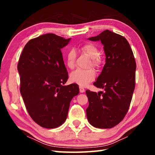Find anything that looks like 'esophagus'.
Masks as SVG:
<instances>
[{
  "mask_svg": "<svg viewBox=\"0 0 155 155\" xmlns=\"http://www.w3.org/2000/svg\"><path fill=\"white\" fill-rule=\"evenodd\" d=\"M79 90H80V92H81V93H84V92L85 91V89H84V88L83 87H79Z\"/></svg>",
  "mask_w": 155,
  "mask_h": 155,
  "instance_id": "obj_1",
  "label": "esophagus"
}]
</instances>
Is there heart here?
Segmentation results:
<instances>
[{
	"mask_svg": "<svg viewBox=\"0 0 155 155\" xmlns=\"http://www.w3.org/2000/svg\"><path fill=\"white\" fill-rule=\"evenodd\" d=\"M81 51L91 58L88 67H93L97 69L101 67L103 62V57L100 54L99 48L96 45L91 42H87L82 46ZM76 59H77V52L74 49L69 50L65 57V63L68 68L71 69L74 68ZM95 77H96V72L93 68H89L88 70L77 69L71 73L70 81L72 83L77 84L81 87H84L93 81Z\"/></svg>",
	"mask_w": 155,
	"mask_h": 155,
	"instance_id": "heart-1",
	"label": "heart"
}]
</instances>
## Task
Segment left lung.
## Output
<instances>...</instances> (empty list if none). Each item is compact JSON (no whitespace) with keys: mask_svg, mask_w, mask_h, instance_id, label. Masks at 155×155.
Listing matches in <instances>:
<instances>
[{"mask_svg":"<svg viewBox=\"0 0 155 155\" xmlns=\"http://www.w3.org/2000/svg\"><path fill=\"white\" fill-rule=\"evenodd\" d=\"M88 39L101 41L106 63L93 83L104 91H86L87 117L94 127L110 128L123 120L129 108L135 87V59L128 42L120 35L106 30Z\"/></svg>","mask_w":155,"mask_h":155,"instance_id":"obj_1","label":"left lung"}]
</instances>
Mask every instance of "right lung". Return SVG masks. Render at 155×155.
Instances as JSON below:
<instances>
[{
	"mask_svg": "<svg viewBox=\"0 0 155 155\" xmlns=\"http://www.w3.org/2000/svg\"><path fill=\"white\" fill-rule=\"evenodd\" d=\"M70 40L54 34L39 36L27 42L19 58L20 91L26 108L46 128L64 123L72 98L79 93L77 84L63 86L68 74L61 48Z\"/></svg>",
	"mask_w": 155,
	"mask_h": 155,
	"instance_id": "add662e5",
	"label": "right lung"
}]
</instances>
